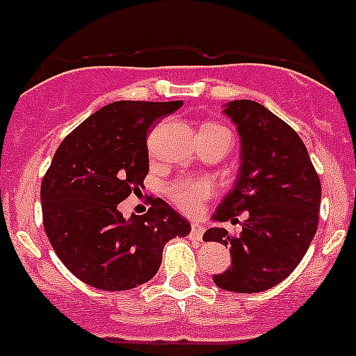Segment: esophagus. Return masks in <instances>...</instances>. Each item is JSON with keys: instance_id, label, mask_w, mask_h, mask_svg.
<instances>
[{"instance_id": "obj_1", "label": "esophagus", "mask_w": 356, "mask_h": 356, "mask_svg": "<svg viewBox=\"0 0 356 356\" xmlns=\"http://www.w3.org/2000/svg\"><path fill=\"white\" fill-rule=\"evenodd\" d=\"M203 234H204L203 224H197V222L192 224L191 226V236L192 238H195V240H201V238H203Z\"/></svg>"}]
</instances>
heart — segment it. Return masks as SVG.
<instances>
[{
  "label": "heart",
  "instance_id": "b5f03b06",
  "mask_svg": "<svg viewBox=\"0 0 356 356\" xmlns=\"http://www.w3.org/2000/svg\"><path fill=\"white\" fill-rule=\"evenodd\" d=\"M215 194L213 181L208 178H180L168 185V197L184 213H200L204 201Z\"/></svg>",
  "mask_w": 356,
  "mask_h": 356
}]
</instances>
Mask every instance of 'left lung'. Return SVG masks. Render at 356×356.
I'll return each instance as SVG.
<instances>
[{
	"label": "left lung",
	"instance_id": "obj_1",
	"mask_svg": "<svg viewBox=\"0 0 356 356\" xmlns=\"http://www.w3.org/2000/svg\"><path fill=\"white\" fill-rule=\"evenodd\" d=\"M224 113L242 139L236 184L213 218L238 222L233 236L211 227L204 242L229 247L231 266L213 275L218 288L234 293L266 291L286 279L307 252L318 229L321 181L298 134L252 100H233Z\"/></svg>",
	"mask_w": 356,
	"mask_h": 356
}]
</instances>
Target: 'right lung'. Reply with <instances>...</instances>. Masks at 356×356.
<instances>
[{"instance_id":"add662e5","label":"right lung","mask_w":356,"mask_h":356,"mask_svg":"<svg viewBox=\"0 0 356 356\" xmlns=\"http://www.w3.org/2000/svg\"><path fill=\"white\" fill-rule=\"evenodd\" d=\"M180 106L181 100L104 106L52 156L40 187L45 233L61 263L88 286L125 291L145 284L161 268L165 243L191 233V224L159 197L129 220L118 210L141 192L148 175L149 129Z\"/></svg>"}]
</instances>
